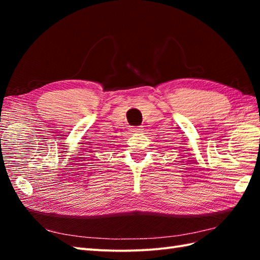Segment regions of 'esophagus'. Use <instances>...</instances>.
I'll return each mask as SVG.
<instances>
[{
    "instance_id": "34e87169",
    "label": "esophagus",
    "mask_w": 260,
    "mask_h": 260,
    "mask_svg": "<svg viewBox=\"0 0 260 260\" xmlns=\"http://www.w3.org/2000/svg\"><path fill=\"white\" fill-rule=\"evenodd\" d=\"M142 127L141 126H136V127H133V128L131 129V132H133V133H140V132H142Z\"/></svg>"
}]
</instances>
